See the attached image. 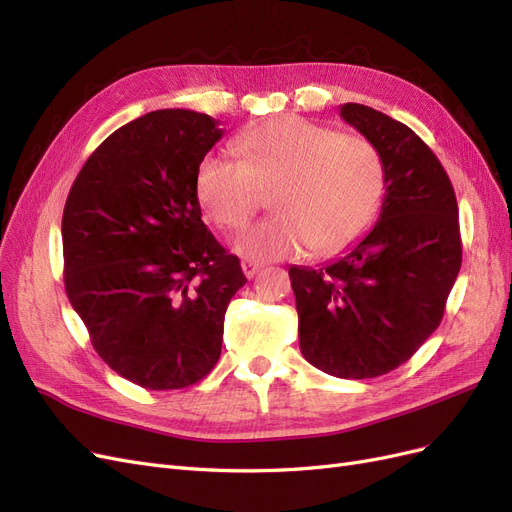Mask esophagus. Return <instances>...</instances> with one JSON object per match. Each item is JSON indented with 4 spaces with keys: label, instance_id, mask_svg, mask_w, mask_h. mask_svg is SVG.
Wrapping results in <instances>:
<instances>
[{
    "label": "esophagus",
    "instance_id": "1",
    "mask_svg": "<svg viewBox=\"0 0 512 512\" xmlns=\"http://www.w3.org/2000/svg\"><path fill=\"white\" fill-rule=\"evenodd\" d=\"M261 270V264L255 259H242V272L244 276H248V279H253V276Z\"/></svg>",
    "mask_w": 512,
    "mask_h": 512
}]
</instances>
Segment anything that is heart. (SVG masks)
<instances>
[{"label": "heart", "instance_id": "heart-1", "mask_svg": "<svg viewBox=\"0 0 512 512\" xmlns=\"http://www.w3.org/2000/svg\"><path fill=\"white\" fill-rule=\"evenodd\" d=\"M240 163L201 160L195 193L210 221L242 229L270 193L268 221L244 231L236 251L251 259H283L311 246L330 255L371 225L384 193V165L360 135L285 115L248 128L236 141Z\"/></svg>", "mask_w": 512, "mask_h": 512}]
</instances>
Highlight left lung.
I'll use <instances>...</instances> for the list:
<instances>
[{
	"label": "left lung",
	"instance_id": "obj_1",
	"mask_svg": "<svg viewBox=\"0 0 512 512\" xmlns=\"http://www.w3.org/2000/svg\"><path fill=\"white\" fill-rule=\"evenodd\" d=\"M341 118L384 165L377 223L324 268H289L300 352L341 379L390 373L410 360L444 317L461 268L459 208L440 160L412 128L358 102Z\"/></svg>",
	"mask_w": 512,
	"mask_h": 512
}]
</instances>
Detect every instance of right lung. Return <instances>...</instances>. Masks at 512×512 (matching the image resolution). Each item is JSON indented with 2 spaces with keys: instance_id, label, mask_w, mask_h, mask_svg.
I'll use <instances>...</instances> for the list:
<instances>
[{
  "instance_id": "1",
  "label": "right lung",
  "mask_w": 512,
  "mask_h": 512,
  "mask_svg": "<svg viewBox=\"0 0 512 512\" xmlns=\"http://www.w3.org/2000/svg\"><path fill=\"white\" fill-rule=\"evenodd\" d=\"M223 137L206 113L160 109L102 141L72 184L64 285L96 354L141 388L180 390L221 358L229 300L246 283L201 221L195 178Z\"/></svg>"
}]
</instances>
